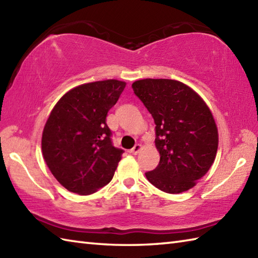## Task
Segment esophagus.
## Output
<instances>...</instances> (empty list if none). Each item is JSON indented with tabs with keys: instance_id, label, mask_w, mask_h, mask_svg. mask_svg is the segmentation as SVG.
Instances as JSON below:
<instances>
[{
	"instance_id": "1",
	"label": "esophagus",
	"mask_w": 258,
	"mask_h": 258,
	"mask_svg": "<svg viewBox=\"0 0 258 258\" xmlns=\"http://www.w3.org/2000/svg\"><path fill=\"white\" fill-rule=\"evenodd\" d=\"M141 150H142V145L141 144H135V146L133 147V149L130 150V153H132V154L136 155Z\"/></svg>"
}]
</instances>
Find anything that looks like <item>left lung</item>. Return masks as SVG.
Here are the masks:
<instances>
[{
    "label": "left lung",
    "mask_w": 258,
    "mask_h": 258,
    "mask_svg": "<svg viewBox=\"0 0 258 258\" xmlns=\"http://www.w3.org/2000/svg\"><path fill=\"white\" fill-rule=\"evenodd\" d=\"M132 87L154 118L161 156L157 167L145 173L146 178L165 193L188 190L216 156L218 133L210 108L189 86L175 80L145 79Z\"/></svg>",
    "instance_id": "8db88e82"
}]
</instances>
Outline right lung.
Masks as SVG:
<instances>
[{"label": "right lung", "instance_id": "add662e5", "mask_svg": "<svg viewBox=\"0 0 258 258\" xmlns=\"http://www.w3.org/2000/svg\"><path fill=\"white\" fill-rule=\"evenodd\" d=\"M125 85L106 80L75 87L62 96L46 120L43 157L54 177L72 193L93 194L114 176L124 151L113 145L106 116Z\"/></svg>", "mask_w": 258, "mask_h": 258}]
</instances>
